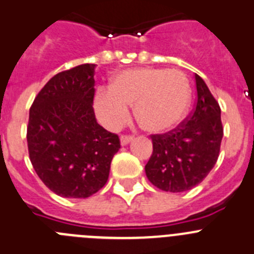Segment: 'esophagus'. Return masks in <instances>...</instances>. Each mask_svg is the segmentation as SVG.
Instances as JSON below:
<instances>
[{"label":"esophagus","mask_w":254,"mask_h":254,"mask_svg":"<svg viewBox=\"0 0 254 254\" xmlns=\"http://www.w3.org/2000/svg\"><path fill=\"white\" fill-rule=\"evenodd\" d=\"M132 135H122L120 136V141H122V145H127V144H129L130 141L132 140Z\"/></svg>","instance_id":"1"}]
</instances>
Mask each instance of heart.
<instances>
[{"label": "heart", "mask_w": 254, "mask_h": 254, "mask_svg": "<svg viewBox=\"0 0 254 254\" xmlns=\"http://www.w3.org/2000/svg\"><path fill=\"white\" fill-rule=\"evenodd\" d=\"M190 103V85L182 71L156 67L130 68L100 87L95 109L105 127L115 129L129 118V106L139 124L151 132L172 129L183 119Z\"/></svg>", "instance_id": "obj_1"}]
</instances>
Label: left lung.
I'll list each match as a JSON object with an SVG mask.
<instances>
[{"mask_svg":"<svg viewBox=\"0 0 254 254\" xmlns=\"http://www.w3.org/2000/svg\"><path fill=\"white\" fill-rule=\"evenodd\" d=\"M194 109L175 129L150 135L153 154L145 165L149 182L164 191L179 193L203 182L219 156L223 138L220 108L195 73Z\"/></svg>","mask_w":254,"mask_h":254,"instance_id":"1","label":"left lung"}]
</instances>
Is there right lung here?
<instances>
[{
    "label": "right lung",
    "mask_w": 254,
    "mask_h": 254,
    "mask_svg": "<svg viewBox=\"0 0 254 254\" xmlns=\"http://www.w3.org/2000/svg\"><path fill=\"white\" fill-rule=\"evenodd\" d=\"M95 64L61 71L30 108L28 155L45 186L64 198H87L108 182L120 139L98 124Z\"/></svg>",
    "instance_id": "1"
}]
</instances>
